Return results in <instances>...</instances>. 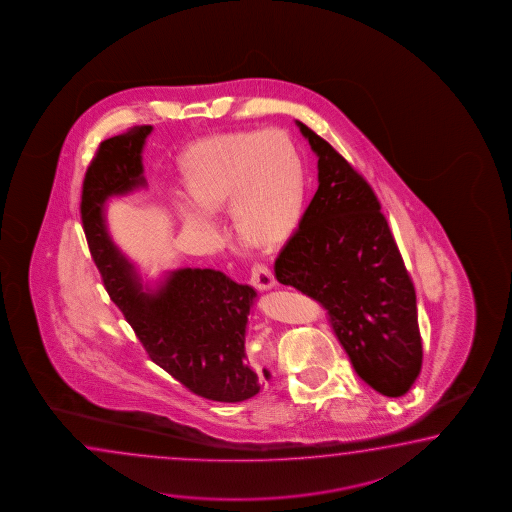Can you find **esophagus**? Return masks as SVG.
I'll list each match as a JSON object with an SVG mask.
<instances>
[{"label": "esophagus", "instance_id": "esophagus-1", "mask_svg": "<svg viewBox=\"0 0 512 512\" xmlns=\"http://www.w3.org/2000/svg\"><path fill=\"white\" fill-rule=\"evenodd\" d=\"M251 283L260 291H269L276 285V280H274L272 272L269 271V267H265L261 263H254L252 265Z\"/></svg>", "mask_w": 512, "mask_h": 512}]
</instances>
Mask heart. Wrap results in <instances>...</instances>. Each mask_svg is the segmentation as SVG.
<instances>
[{
	"label": "heart",
	"mask_w": 512,
	"mask_h": 512,
	"mask_svg": "<svg viewBox=\"0 0 512 512\" xmlns=\"http://www.w3.org/2000/svg\"><path fill=\"white\" fill-rule=\"evenodd\" d=\"M181 180L191 203L174 201V211L205 243L218 240V231L204 212L225 207L236 240L260 251L278 249L300 225L305 167L281 129L225 132L196 143L183 156Z\"/></svg>",
	"instance_id": "1"
}]
</instances>
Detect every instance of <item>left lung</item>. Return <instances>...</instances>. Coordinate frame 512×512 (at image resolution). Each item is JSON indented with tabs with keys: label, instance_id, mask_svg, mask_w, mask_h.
I'll return each mask as SVG.
<instances>
[{
	"label": "left lung",
	"instance_id": "obj_1",
	"mask_svg": "<svg viewBox=\"0 0 512 512\" xmlns=\"http://www.w3.org/2000/svg\"><path fill=\"white\" fill-rule=\"evenodd\" d=\"M318 191L274 263L276 280L320 301L361 380L398 398L421 371L416 292L371 185L301 121Z\"/></svg>",
	"mask_w": 512,
	"mask_h": 512
}]
</instances>
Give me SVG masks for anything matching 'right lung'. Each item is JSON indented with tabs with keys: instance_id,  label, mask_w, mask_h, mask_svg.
Segmentation results:
<instances>
[{
	"instance_id": "obj_1",
	"label": "right lung",
	"mask_w": 512,
	"mask_h": 512,
	"mask_svg": "<svg viewBox=\"0 0 512 512\" xmlns=\"http://www.w3.org/2000/svg\"><path fill=\"white\" fill-rule=\"evenodd\" d=\"M151 125L101 141L85 172L81 223L103 285L156 365L212 401L249 400L271 378L247 363L245 334L256 291L214 269H178L154 289L112 243L105 203L147 185L141 152Z\"/></svg>"
}]
</instances>
